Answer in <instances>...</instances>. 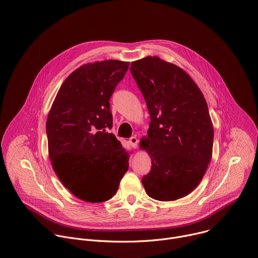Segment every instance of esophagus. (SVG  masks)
Here are the masks:
<instances>
[{
    "instance_id": "esophagus-1",
    "label": "esophagus",
    "mask_w": 258,
    "mask_h": 258,
    "mask_svg": "<svg viewBox=\"0 0 258 258\" xmlns=\"http://www.w3.org/2000/svg\"><path fill=\"white\" fill-rule=\"evenodd\" d=\"M129 143L132 147L136 148L137 147V144H138V138L136 136H132L130 139H129Z\"/></svg>"
}]
</instances>
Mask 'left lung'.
I'll use <instances>...</instances> for the list:
<instances>
[{
    "label": "left lung",
    "instance_id": "8db88e82",
    "mask_svg": "<svg viewBox=\"0 0 258 258\" xmlns=\"http://www.w3.org/2000/svg\"><path fill=\"white\" fill-rule=\"evenodd\" d=\"M150 116L140 141L151 158L142 184L153 199L172 201L192 192L212 160L214 127L207 100L180 67L159 57L131 63Z\"/></svg>",
    "mask_w": 258,
    "mask_h": 258
}]
</instances>
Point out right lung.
Instances as JSON below:
<instances>
[{
    "label": "right lung",
    "instance_id": "add662e5",
    "mask_svg": "<svg viewBox=\"0 0 258 258\" xmlns=\"http://www.w3.org/2000/svg\"><path fill=\"white\" fill-rule=\"evenodd\" d=\"M129 62L85 64L60 87L46 120L48 157L63 185L87 202L111 199L129 168L116 136L110 97Z\"/></svg>",
    "mask_w": 258,
    "mask_h": 258
}]
</instances>
